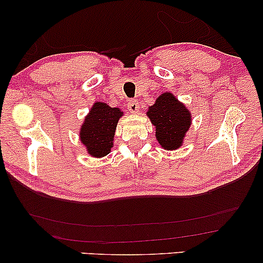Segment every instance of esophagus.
<instances>
[{"mask_svg":"<svg viewBox=\"0 0 263 263\" xmlns=\"http://www.w3.org/2000/svg\"><path fill=\"white\" fill-rule=\"evenodd\" d=\"M128 109L130 110L132 114H138L139 111V103L136 99H132L130 102L128 103Z\"/></svg>","mask_w":263,"mask_h":263,"instance_id":"obj_1","label":"esophagus"}]
</instances>
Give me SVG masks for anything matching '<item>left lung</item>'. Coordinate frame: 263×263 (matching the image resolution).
Returning <instances> with one entry per match:
<instances>
[{
	"label": "left lung",
	"instance_id": "left-lung-1",
	"mask_svg": "<svg viewBox=\"0 0 263 263\" xmlns=\"http://www.w3.org/2000/svg\"><path fill=\"white\" fill-rule=\"evenodd\" d=\"M156 128V138L164 149H177L182 146L185 133L192 124V115L170 92L159 96L147 111Z\"/></svg>",
	"mask_w": 263,
	"mask_h": 263
}]
</instances>
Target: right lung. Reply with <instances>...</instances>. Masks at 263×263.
Segmentation results:
<instances>
[{"label": "right lung", "mask_w": 263, "mask_h": 263, "mask_svg": "<svg viewBox=\"0 0 263 263\" xmlns=\"http://www.w3.org/2000/svg\"><path fill=\"white\" fill-rule=\"evenodd\" d=\"M123 112L105 103L93 104L80 129V141L89 156L102 158L111 152L118 120Z\"/></svg>", "instance_id": "add662e5"}]
</instances>
